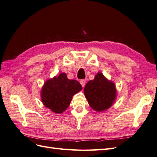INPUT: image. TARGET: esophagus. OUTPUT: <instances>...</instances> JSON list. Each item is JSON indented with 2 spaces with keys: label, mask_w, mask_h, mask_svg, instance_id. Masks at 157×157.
<instances>
[{
  "label": "esophagus",
  "mask_w": 157,
  "mask_h": 157,
  "mask_svg": "<svg viewBox=\"0 0 157 157\" xmlns=\"http://www.w3.org/2000/svg\"><path fill=\"white\" fill-rule=\"evenodd\" d=\"M80 83L81 84V85H82V87H84V86H85V84H86V80H85V79H82V80H80Z\"/></svg>",
  "instance_id": "esophagus-1"
}]
</instances>
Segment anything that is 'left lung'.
Segmentation results:
<instances>
[{"instance_id": "1", "label": "left lung", "mask_w": 157, "mask_h": 157, "mask_svg": "<svg viewBox=\"0 0 157 157\" xmlns=\"http://www.w3.org/2000/svg\"><path fill=\"white\" fill-rule=\"evenodd\" d=\"M84 93L90 106L96 111H103L111 107L117 97L115 84L101 73H97L94 80L87 82Z\"/></svg>"}]
</instances>
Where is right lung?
Listing matches in <instances>:
<instances>
[{
	"mask_svg": "<svg viewBox=\"0 0 157 157\" xmlns=\"http://www.w3.org/2000/svg\"><path fill=\"white\" fill-rule=\"evenodd\" d=\"M82 89L76 80H69L63 73L47 80L41 90L43 105L55 113L61 114L69 106L73 96Z\"/></svg>",
	"mask_w": 157,
	"mask_h": 157,
	"instance_id": "add662e5",
	"label": "right lung"
}]
</instances>
